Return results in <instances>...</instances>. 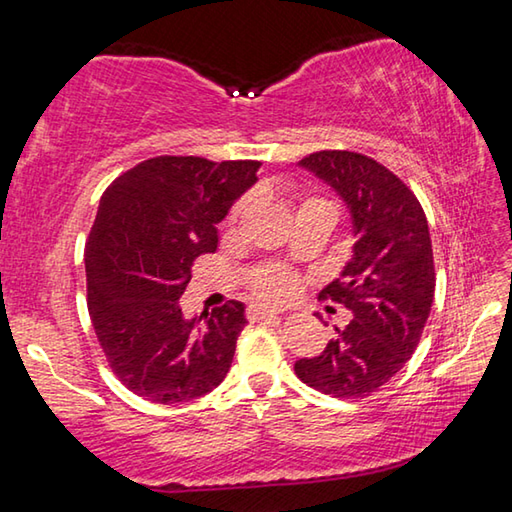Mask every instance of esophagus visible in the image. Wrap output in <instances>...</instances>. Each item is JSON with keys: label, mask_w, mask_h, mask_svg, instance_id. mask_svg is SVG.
<instances>
[{"label": "esophagus", "mask_w": 512, "mask_h": 512, "mask_svg": "<svg viewBox=\"0 0 512 512\" xmlns=\"http://www.w3.org/2000/svg\"><path fill=\"white\" fill-rule=\"evenodd\" d=\"M277 314H280V311H277V309H268V307H262V305H250L248 311H246V316L250 320H262V318L277 316Z\"/></svg>", "instance_id": "1"}]
</instances>
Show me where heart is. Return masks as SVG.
Returning a JSON list of instances; mask_svg holds the SVG:
<instances>
[{"instance_id": "heart-1", "label": "heart", "mask_w": 512, "mask_h": 512, "mask_svg": "<svg viewBox=\"0 0 512 512\" xmlns=\"http://www.w3.org/2000/svg\"><path fill=\"white\" fill-rule=\"evenodd\" d=\"M307 203H325V201H320V198H309ZM246 205H248L246 198H241V201L232 207L230 221H237L241 212L246 210ZM248 287L257 298H262L266 302H282V300H289L293 293L298 291V277L287 266L266 264L250 275Z\"/></svg>"}]
</instances>
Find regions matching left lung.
<instances>
[{"instance_id": "1", "label": "left lung", "mask_w": 512, "mask_h": 512, "mask_svg": "<svg viewBox=\"0 0 512 512\" xmlns=\"http://www.w3.org/2000/svg\"><path fill=\"white\" fill-rule=\"evenodd\" d=\"M348 205L352 257L320 291L350 309L318 357L296 361L307 386L332 397H366L411 359L427 323L436 271L427 216L384 164L354 151H318L298 162Z\"/></svg>"}]
</instances>
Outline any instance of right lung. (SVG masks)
Segmentation results:
<instances>
[{"label": "right lung", "mask_w": 512, "mask_h": 512, "mask_svg": "<svg viewBox=\"0 0 512 512\" xmlns=\"http://www.w3.org/2000/svg\"><path fill=\"white\" fill-rule=\"evenodd\" d=\"M259 162L160 155L121 173L101 196L85 244L90 318L108 366L128 391L189 402L225 379L244 305L185 318L196 257L219 246L216 223L257 183Z\"/></svg>", "instance_id": "obj_1"}]
</instances>
